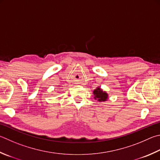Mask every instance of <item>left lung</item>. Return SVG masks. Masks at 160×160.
I'll return each mask as SVG.
<instances>
[{"label":"left lung","mask_w":160,"mask_h":160,"mask_svg":"<svg viewBox=\"0 0 160 160\" xmlns=\"http://www.w3.org/2000/svg\"><path fill=\"white\" fill-rule=\"evenodd\" d=\"M94 95V98L98 101H105L108 99V94L106 92H103V90L100 88H97L93 92Z\"/></svg>","instance_id":"1"}]
</instances>
